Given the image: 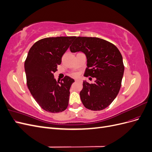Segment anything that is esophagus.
<instances>
[{
    "mask_svg": "<svg viewBox=\"0 0 152 152\" xmlns=\"http://www.w3.org/2000/svg\"><path fill=\"white\" fill-rule=\"evenodd\" d=\"M75 82H80V80H79V79H75Z\"/></svg>",
    "mask_w": 152,
    "mask_h": 152,
    "instance_id": "1",
    "label": "esophagus"
}]
</instances>
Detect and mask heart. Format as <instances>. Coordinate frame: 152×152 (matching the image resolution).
Listing matches in <instances>:
<instances>
[{
    "label": "heart",
    "instance_id": "1",
    "mask_svg": "<svg viewBox=\"0 0 152 152\" xmlns=\"http://www.w3.org/2000/svg\"><path fill=\"white\" fill-rule=\"evenodd\" d=\"M72 75H73V77H75V76H77V73H73Z\"/></svg>",
    "mask_w": 152,
    "mask_h": 152
}]
</instances>
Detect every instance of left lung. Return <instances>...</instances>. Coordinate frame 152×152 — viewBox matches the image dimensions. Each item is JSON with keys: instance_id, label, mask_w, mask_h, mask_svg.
Returning a JSON list of instances; mask_svg holds the SVG:
<instances>
[{"instance_id": "obj_1", "label": "left lung", "mask_w": 152, "mask_h": 152, "mask_svg": "<svg viewBox=\"0 0 152 152\" xmlns=\"http://www.w3.org/2000/svg\"><path fill=\"white\" fill-rule=\"evenodd\" d=\"M72 53L82 51L87 59L85 77H95L94 84L83 82L80 96L84 107L102 110L111 104L120 91L124 72L122 56L112 43L97 37H78L71 46Z\"/></svg>"}]
</instances>
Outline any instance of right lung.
Returning <instances> with one entry per match:
<instances>
[{"mask_svg":"<svg viewBox=\"0 0 152 152\" xmlns=\"http://www.w3.org/2000/svg\"><path fill=\"white\" fill-rule=\"evenodd\" d=\"M75 37L40 39L32 45L25 59L27 86L36 102L47 112L59 113L68 107L70 89L74 80L65 76L59 82L54 79V73Z\"/></svg>","mask_w":152,"mask_h":152,"instance_id":"1","label":"right lung"}]
</instances>
